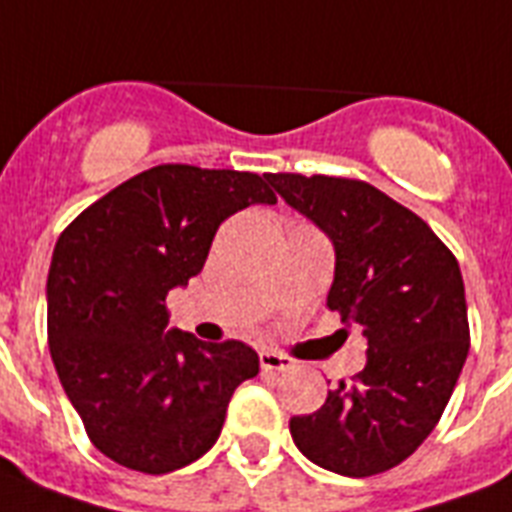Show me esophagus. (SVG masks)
Masks as SVG:
<instances>
[{"label": "esophagus", "mask_w": 512, "mask_h": 512, "mask_svg": "<svg viewBox=\"0 0 512 512\" xmlns=\"http://www.w3.org/2000/svg\"><path fill=\"white\" fill-rule=\"evenodd\" d=\"M292 357L281 355V352H260V368L265 373H281V371H289L292 368Z\"/></svg>", "instance_id": "34e87169"}]
</instances>
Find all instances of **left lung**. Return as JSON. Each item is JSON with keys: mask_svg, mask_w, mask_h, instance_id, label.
I'll use <instances>...</instances> for the list:
<instances>
[{"mask_svg": "<svg viewBox=\"0 0 512 512\" xmlns=\"http://www.w3.org/2000/svg\"><path fill=\"white\" fill-rule=\"evenodd\" d=\"M268 184L331 239L326 305L360 328L368 363L321 410L289 421L326 471L365 479L407 460L434 431L463 371L471 331L460 265L413 210L357 178L268 173Z\"/></svg>", "mask_w": 512, "mask_h": 512, "instance_id": "8db88e82", "label": "left lung"}]
</instances>
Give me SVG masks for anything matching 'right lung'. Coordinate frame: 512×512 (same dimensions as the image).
<instances>
[{"mask_svg":"<svg viewBox=\"0 0 512 512\" xmlns=\"http://www.w3.org/2000/svg\"><path fill=\"white\" fill-rule=\"evenodd\" d=\"M249 205H276L263 176L157 165L86 207L54 244L47 336L60 384L102 455L170 473L218 442L236 386L260 357L168 328L165 297L207 260L215 231Z\"/></svg>","mask_w":512,"mask_h":512,"instance_id":"add662e5","label":"right lung"}]
</instances>
